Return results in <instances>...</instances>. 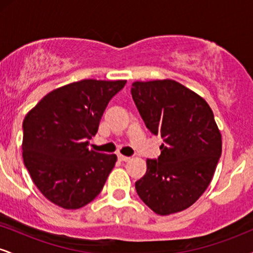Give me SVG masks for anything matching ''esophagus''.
Masks as SVG:
<instances>
[{
  "mask_svg": "<svg viewBox=\"0 0 253 253\" xmlns=\"http://www.w3.org/2000/svg\"><path fill=\"white\" fill-rule=\"evenodd\" d=\"M118 158H119V161H121V162H128L130 159L129 157L124 156V155H118Z\"/></svg>",
  "mask_w": 253,
  "mask_h": 253,
  "instance_id": "34e87169",
  "label": "esophagus"
}]
</instances>
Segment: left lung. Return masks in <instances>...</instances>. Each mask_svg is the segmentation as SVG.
I'll use <instances>...</instances> for the list:
<instances>
[{
	"mask_svg": "<svg viewBox=\"0 0 253 253\" xmlns=\"http://www.w3.org/2000/svg\"><path fill=\"white\" fill-rule=\"evenodd\" d=\"M133 101L147 129L159 135L161 156L147 159L135 189L159 215L187 210L205 193L221 157V134L211 107L172 80L134 82Z\"/></svg>",
	"mask_w": 253,
	"mask_h": 253,
	"instance_id": "8db88e82",
	"label": "left lung"
}]
</instances>
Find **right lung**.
Instances as JSON below:
<instances>
[{
  "label": "right lung",
  "instance_id": "right-lung-1",
  "mask_svg": "<svg viewBox=\"0 0 253 253\" xmlns=\"http://www.w3.org/2000/svg\"><path fill=\"white\" fill-rule=\"evenodd\" d=\"M126 81L83 80L58 88L26 115L25 167L40 193L65 210L88 205L102 190L115 155L89 151L107 104Z\"/></svg>",
  "mask_w": 253,
  "mask_h": 253
}]
</instances>
